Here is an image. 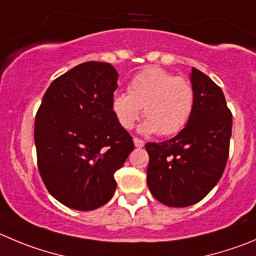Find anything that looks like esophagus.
Here are the masks:
<instances>
[{
	"instance_id": "esophagus-1",
	"label": "esophagus",
	"mask_w": 256,
	"mask_h": 256,
	"mask_svg": "<svg viewBox=\"0 0 256 256\" xmlns=\"http://www.w3.org/2000/svg\"><path fill=\"white\" fill-rule=\"evenodd\" d=\"M134 144H135L136 148H142L145 145V142L142 139H139V138H134Z\"/></svg>"
}]
</instances>
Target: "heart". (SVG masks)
Segmentation results:
<instances>
[{
    "label": "heart",
    "mask_w": 256,
    "mask_h": 256,
    "mask_svg": "<svg viewBox=\"0 0 256 256\" xmlns=\"http://www.w3.org/2000/svg\"><path fill=\"white\" fill-rule=\"evenodd\" d=\"M144 132L176 135L183 130L194 108V90L188 80L176 77L162 68H149L136 74L128 86V93L112 97L111 110L116 120L130 130L139 120Z\"/></svg>",
    "instance_id": "heart-1"
}]
</instances>
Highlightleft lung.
Wrapping results in <instances>:
<instances>
[{
    "label": "left lung",
    "mask_w": 256,
    "mask_h": 256,
    "mask_svg": "<svg viewBox=\"0 0 256 256\" xmlns=\"http://www.w3.org/2000/svg\"><path fill=\"white\" fill-rule=\"evenodd\" d=\"M192 116L178 135L146 142V180L152 194L169 207H188L204 200L217 184L228 163L232 114L221 88L192 68Z\"/></svg>",
    "instance_id": "8db88e82"
}]
</instances>
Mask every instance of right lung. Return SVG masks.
I'll use <instances>...</instances> for the list:
<instances>
[{
    "label": "right lung",
    "instance_id": "obj_1",
    "mask_svg": "<svg viewBox=\"0 0 256 256\" xmlns=\"http://www.w3.org/2000/svg\"><path fill=\"white\" fill-rule=\"evenodd\" d=\"M118 73L86 62L54 80L35 116L38 168L50 194L64 206L92 211L116 190L114 174L134 150L130 134L111 110Z\"/></svg>",
    "mask_w": 256,
    "mask_h": 256
}]
</instances>
